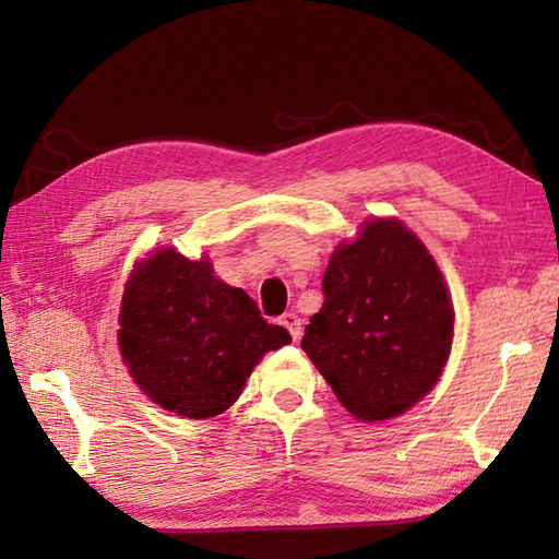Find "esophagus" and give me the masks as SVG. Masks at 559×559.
<instances>
[{
    "label": "esophagus",
    "instance_id": "34e87169",
    "mask_svg": "<svg viewBox=\"0 0 559 559\" xmlns=\"http://www.w3.org/2000/svg\"><path fill=\"white\" fill-rule=\"evenodd\" d=\"M278 324L288 329V334L293 336V341H298V338L302 336V322H300L298 314L286 312V314H283V317L278 319Z\"/></svg>",
    "mask_w": 559,
    "mask_h": 559
}]
</instances>
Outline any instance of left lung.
Instances as JSON below:
<instances>
[{"mask_svg":"<svg viewBox=\"0 0 559 559\" xmlns=\"http://www.w3.org/2000/svg\"><path fill=\"white\" fill-rule=\"evenodd\" d=\"M322 288L302 350L353 418L391 420L430 394L454 341V305L418 235L399 218H367L336 245Z\"/></svg>","mask_w":559,"mask_h":559,"instance_id":"left-lung-1","label":"left lung"}]
</instances>
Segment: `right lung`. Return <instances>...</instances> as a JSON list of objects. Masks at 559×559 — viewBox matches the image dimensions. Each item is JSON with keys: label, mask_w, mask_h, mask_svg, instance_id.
Returning <instances> with one entry per match:
<instances>
[{"label": "right lung", "mask_w": 559, "mask_h": 559, "mask_svg": "<svg viewBox=\"0 0 559 559\" xmlns=\"http://www.w3.org/2000/svg\"><path fill=\"white\" fill-rule=\"evenodd\" d=\"M286 343L288 331L269 324L242 288L216 278L209 257L153 249L124 283L122 362L153 403L185 418L228 411L254 365Z\"/></svg>", "instance_id": "right-lung-1"}]
</instances>
